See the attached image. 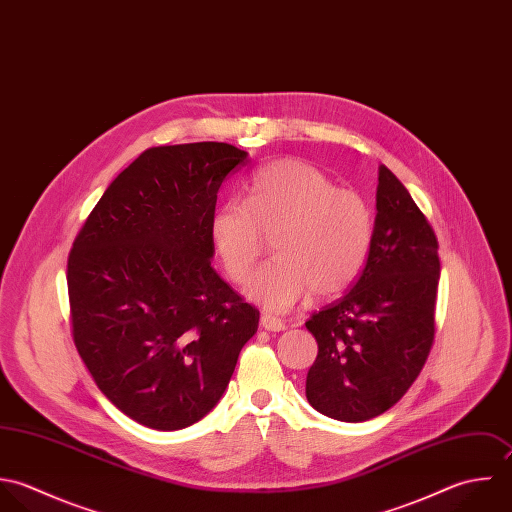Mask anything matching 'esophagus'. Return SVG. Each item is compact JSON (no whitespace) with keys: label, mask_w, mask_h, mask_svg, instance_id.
<instances>
[{"label":"esophagus","mask_w":512,"mask_h":512,"mask_svg":"<svg viewBox=\"0 0 512 512\" xmlns=\"http://www.w3.org/2000/svg\"><path fill=\"white\" fill-rule=\"evenodd\" d=\"M260 326H262L264 330H268V332H282V330H286V322H284V320L274 318V316H268V314H264V316L260 318Z\"/></svg>","instance_id":"obj_1"}]
</instances>
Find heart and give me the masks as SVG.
Returning a JSON list of instances; mask_svg holds the SVG:
<instances>
[{
    "mask_svg": "<svg viewBox=\"0 0 512 512\" xmlns=\"http://www.w3.org/2000/svg\"><path fill=\"white\" fill-rule=\"evenodd\" d=\"M373 210L318 167L286 159L254 172L244 202L230 198L210 218V242L222 270L242 282L272 238V260L246 282L244 294L270 314L292 310L310 292L330 298L363 270L373 244Z\"/></svg>",
    "mask_w": 512,
    "mask_h": 512,
    "instance_id": "1",
    "label": "heart"
}]
</instances>
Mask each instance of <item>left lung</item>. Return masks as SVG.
I'll return each mask as SVG.
<instances>
[{
  "label": "left lung",
  "instance_id": "8db88e82",
  "mask_svg": "<svg viewBox=\"0 0 512 512\" xmlns=\"http://www.w3.org/2000/svg\"><path fill=\"white\" fill-rule=\"evenodd\" d=\"M377 214L367 262L349 292L316 312L308 371L310 405L359 423L393 407L421 373L435 338L439 242L407 188L379 167Z\"/></svg>",
  "mask_w": 512,
  "mask_h": 512
}]
</instances>
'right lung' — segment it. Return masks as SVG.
Masks as SVG:
<instances>
[{
  "mask_svg": "<svg viewBox=\"0 0 512 512\" xmlns=\"http://www.w3.org/2000/svg\"><path fill=\"white\" fill-rule=\"evenodd\" d=\"M248 165L228 143L147 149L79 230L67 260L71 334L107 399L176 431L222 397L260 312L210 266L224 178Z\"/></svg>",
  "mask_w": 512,
  "mask_h": 512,
  "instance_id": "add662e5",
  "label": "right lung"
}]
</instances>
